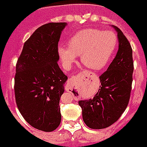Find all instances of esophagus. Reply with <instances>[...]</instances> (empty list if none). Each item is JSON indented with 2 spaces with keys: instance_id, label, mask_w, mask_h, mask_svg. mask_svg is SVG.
Wrapping results in <instances>:
<instances>
[{
  "instance_id": "esophagus-1",
  "label": "esophagus",
  "mask_w": 147,
  "mask_h": 147,
  "mask_svg": "<svg viewBox=\"0 0 147 147\" xmlns=\"http://www.w3.org/2000/svg\"><path fill=\"white\" fill-rule=\"evenodd\" d=\"M74 82V77H73L72 78H69L68 82H67V85H66V87H65V90H66V91H71V90H73Z\"/></svg>"
}]
</instances>
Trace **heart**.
I'll list each match as a JSON object with an SVG mask.
<instances>
[{
    "instance_id": "heart-1",
    "label": "heart",
    "mask_w": 147,
    "mask_h": 147,
    "mask_svg": "<svg viewBox=\"0 0 147 147\" xmlns=\"http://www.w3.org/2000/svg\"><path fill=\"white\" fill-rule=\"evenodd\" d=\"M117 45V35L112 31L85 28L69 38L68 47L59 46L58 53L65 68H69L80 55L82 63L87 68L100 70L108 65Z\"/></svg>"
}]
</instances>
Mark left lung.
I'll return each mask as SVG.
<instances>
[{"label": "left lung", "instance_id": "1", "mask_svg": "<svg viewBox=\"0 0 147 147\" xmlns=\"http://www.w3.org/2000/svg\"><path fill=\"white\" fill-rule=\"evenodd\" d=\"M119 50L106 71L100 76V86L94 97L79 100L85 123L104 129L118 120L127 107L131 91L134 62L130 42L116 26Z\"/></svg>", "mask_w": 147, "mask_h": 147}]
</instances>
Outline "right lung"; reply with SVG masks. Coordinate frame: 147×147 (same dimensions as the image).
Instances as JSON below:
<instances>
[{
	"mask_svg": "<svg viewBox=\"0 0 147 147\" xmlns=\"http://www.w3.org/2000/svg\"><path fill=\"white\" fill-rule=\"evenodd\" d=\"M66 23L39 27L24 42L16 66L15 96L23 117L33 127L50 132L61 123L59 101L67 76L58 65V44Z\"/></svg>",
	"mask_w": 147,
	"mask_h": 147,
	"instance_id": "1",
	"label": "right lung"
}]
</instances>
